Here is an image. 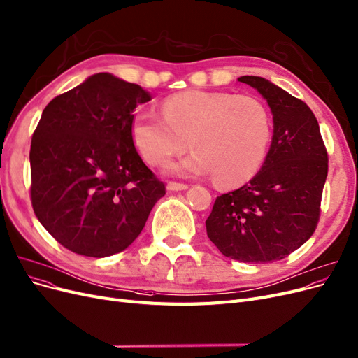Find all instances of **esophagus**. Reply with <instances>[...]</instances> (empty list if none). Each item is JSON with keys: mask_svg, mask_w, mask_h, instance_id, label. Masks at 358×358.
<instances>
[{"mask_svg": "<svg viewBox=\"0 0 358 358\" xmlns=\"http://www.w3.org/2000/svg\"><path fill=\"white\" fill-rule=\"evenodd\" d=\"M188 188L187 183H179V182H169L167 189L169 191H185Z\"/></svg>", "mask_w": 358, "mask_h": 358, "instance_id": "obj_1", "label": "esophagus"}]
</instances>
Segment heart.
<instances>
[{
  "label": "heart",
  "instance_id": "b5f03b06",
  "mask_svg": "<svg viewBox=\"0 0 358 358\" xmlns=\"http://www.w3.org/2000/svg\"><path fill=\"white\" fill-rule=\"evenodd\" d=\"M131 136L150 166L195 150L170 170L183 176H215L220 187L248 183L261 170L271 142V117L257 97L231 92L187 90L169 96L163 114L141 109Z\"/></svg>",
  "mask_w": 358,
  "mask_h": 358
}]
</instances>
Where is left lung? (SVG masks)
Wrapping results in <instances>:
<instances>
[{
    "label": "left lung",
    "instance_id": "obj_1",
    "mask_svg": "<svg viewBox=\"0 0 358 358\" xmlns=\"http://www.w3.org/2000/svg\"><path fill=\"white\" fill-rule=\"evenodd\" d=\"M273 113L274 134L265 162L244 187L217 196L207 236L234 261H280L310 238L320 219L327 151L313 110L262 77L244 76Z\"/></svg>",
    "mask_w": 358,
    "mask_h": 358
}]
</instances>
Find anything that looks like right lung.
<instances>
[{
    "instance_id": "obj_1",
    "label": "right lung",
    "mask_w": 358,
    "mask_h": 358,
    "mask_svg": "<svg viewBox=\"0 0 358 358\" xmlns=\"http://www.w3.org/2000/svg\"><path fill=\"white\" fill-rule=\"evenodd\" d=\"M141 85L94 73L48 103L31 142L35 216L68 250L105 257L127 249L166 187L133 143Z\"/></svg>"
}]
</instances>
